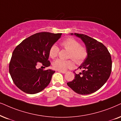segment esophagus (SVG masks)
I'll use <instances>...</instances> for the list:
<instances>
[{"label": "esophagus", "instance_id": "34e87169", "mask_svg": "<svg viewBox=\"0 0 121 121\" xmlns=\"http://www.w3.org/2000/svg\"><path fill=\"white\" fill-rule=\"evenodd\" d=\"M59 72H60V73H63V74H64V73H66V71H63V70H58Z\"/></svg>", "mask_w": 121, "mask_h": 121}]
</instances>
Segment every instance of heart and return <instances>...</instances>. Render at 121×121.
I'll return each mask as SVG.
<instances>
[{"label": "heart", "instance_id": "heart-1", "mask_svg": "<svg viewBox=\"0 0 121 121\" xmlns=\"http://www.w3.org/2000/svg\"><path fill=\"white\" fill-rule=\"evenodd\" d=\"M60 46L64 49L69 51L68 58H71L77 64H81L86 59L88 55V51L86 46L80 44L79 41L73 38H68L60 43ZM59 48L56 45H53L49 51V57L54 59L58 56ZM74 65L72 60H64L58 59L53 62V67L58 70H66L72 68Z\"/></svg>", "mask_w": 121, "mask_h": 121}]
</instances>
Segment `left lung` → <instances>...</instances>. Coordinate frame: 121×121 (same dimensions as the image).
Listing matches in <instances>:
<instances>
[{
  "label": "left lung",
  "instance_id": "obj_1",
  "mask_svg": "<svg viewBox=\"0 0 121 121\" xmlns=\"http://www.w3.org/2000/svg\"><path fill=\"white\" fill-rule=\"evenodd\" d=\"M74 35L85 43L88 55L78 68L82 72L76 74L74 72V79L67 83V85L77 93L89 95L101 88L109 78L112 70V59L107 48L101 42L85 34Z\"/></svg>",
  "mask_w": 121,
  "mask_h": 121
}]
</instances>
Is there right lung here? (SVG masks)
Segmentation results:
<instances>
[{
	"instance_id": "right-lung-1",
	"label": "right lung",
	"mask_w": 121,
	"mask_h": 121,
	"mask_svg": "<svg viewBox=\"0 0 121 121\" xmlns=\"http://www.w3.org/2000/svg\"><path fill=\"white\" fill-rule=\"evenodd\" d=\"M62 33H37L17 45L9 63V73L15 86L23 92L35 94L49 84L54 70H44L50 66V48L60 38Z\"/></svg>"
}]
</instances>
